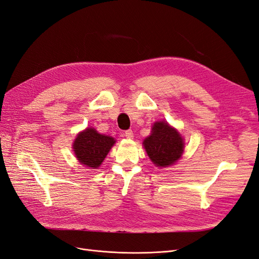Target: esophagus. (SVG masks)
<instances>
[{
  "instance_id": "34e87169",
  "label": "esophagus",
  "mask_w": 259,
  "mask_h": 259,
  "mask_svg": "<svg viewBox=\"0 0 259 259\" xmlns=\"http://www.w3.org/2000/svg\"><path fill=\"white\" fill-rule=\"evenodd\" d=\"M124 136L126 137V138H133L134 137V133H133V131L132 130H128V131H125L124 132Z\"/></svg>"
}]
</instances>
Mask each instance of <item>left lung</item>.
<instances>
[{"mask_svg": "<svg viewBox=\"0 0 259 259\" xmlns=\"http://www.w3.org/2000/svg\"><path fill=\"white\" fill-rule=\"evenodd\" d=\"M149 158L159 167H165L180 159L184 152V139L166 122H155L151 135L144 140Z\"/></svg>", "mask_w": 259, "mask_h": 259, "instance_id": "obj_1", "label": "left lung"}]
</instances>
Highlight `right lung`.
Instances as JSON below:
<instances>
[{
    "label": "right lung",
    "mask_w": 259,
    "mask_h": 259,
    "mask_svg": "<svg viewBox=\"0 0 259 259\" xmlns=\"http://www.w3.org/2000/svg\"><path fill=\"white\" fill-rule=\"evenodd\" d=\"M114 143V138L101 135L94 128H88L77 135L73 144V151L83 165L97 168Z\"/></svg>",
    "instance_id": "1"
}]
</instances>
